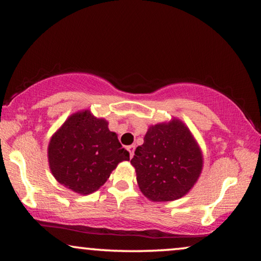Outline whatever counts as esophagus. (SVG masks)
<instances>
[{"label":"esophagus","mask_w":261,"mask_h":261,"mask_svg":"<svg viewBox=\"0 0 261 261\" xmlns=\"http://www.w3.org/2000/svg\"><path fill=\"white\" fill-rule=\"evenodd\" d=\"M126 148H127V151H129V153H130V158L134 156V154H135V149H136V146H135V145H130V146H127Z\"/></svg>","instance_id":"esophagus-1"}]
</instances>
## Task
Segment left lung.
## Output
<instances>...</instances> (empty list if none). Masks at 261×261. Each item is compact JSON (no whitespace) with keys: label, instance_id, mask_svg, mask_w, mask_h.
<instances>
[{"label":"left lung","instance_id":"8db88e82","mask_svg":"<svg viewBox=\"0 0 261 261\" xmlns=\"http://www.w3.org/2000/svg\"><path fill=\"white\" fill-rule=\"evenodd\" d=\"M202 163L199 145L177 118L149 126L131 159L140 191L152 201L185 196L199 178Z\"/></svg>","mask_w":261,"mask_h":261}]
</instances>
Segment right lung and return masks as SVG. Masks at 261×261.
Returning <instances> with one entry per match:
<instances>
[{
    "instance_id": "obj_1",
    "label": "right lung",
    "mask_w": 261,
    "mask_h": 261,
    "mask_svg": "<svg viewBox=\"0 0 261 261\" xmlns=\"http://www.w3.org/2000/svg\"><path fill=\"white\" fill-rule=\"evenodd\" d=\"M130 154L108 129V122L90 110L68 117L51 136L48 145V162L57 182L79 194H90L109 178Z\"/></svg>"
}]
</instances>
